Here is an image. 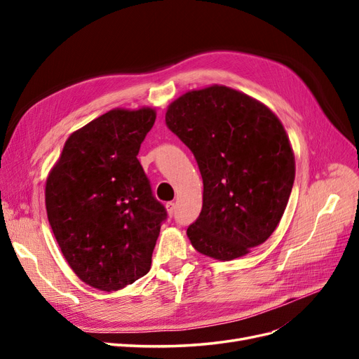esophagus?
I'll list each match as a JSON object with an SVG mask.
<instances>
[{
	"mask_svg": "<svg viewBox=\"0 0 359 359\" xmlns=\"http://www.w3.org/2000/svg\"><path fill=\"white\" fill-rule=\"evenodd\" d=\"M175 208H177V206H175V202H168L166 203V211H168V214L172 217L173 214H175Z\"/></svg>",
	"mask_w": 359,
	"mask_h": 359,
	"instance_id": "1",
	"label": "esophagus"
}]
</instances>
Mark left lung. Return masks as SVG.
Returning a JSON list of instances; mask_svg holds the SVG:
<instances>
[{"mask_svg": "<svg viewBox=\"0 0 359 359\" xmlns=\"http://www.w3.org/2000/svg\"><path fill=\"white\" fill-rule=\"evenodd\" d=\"M166 124L194 158L203 203L187 236L217 260L241 257L265 243L286 210L295 156L268 106L224 85L187 91L166 111Z\"/></svg>", "mask_w": 359, "mask_h": 359, "instance_id": "8db88e82", "label": "left lung"}]
</instances>
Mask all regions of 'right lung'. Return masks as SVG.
I'll use <instances>...</instances> for the list:
<instances>
[{
  "label": "right lung",
  "instance_id": "1",
  "mask_svg": "<svg viewBox=\"0 0 359 359\" xmlns=\"http://www.w3.org/2000/svg\"><path fill=\"white\" fill-rule=\"evenodd\" d=\"M156 109L116 107L73 132L50 169L48 220L83 283L114 292L151 268L166 210L137 160Z\"/></svg>",
  "mask_w": 359,
  "mask_h": 359
}]
</instances>
